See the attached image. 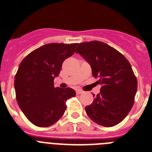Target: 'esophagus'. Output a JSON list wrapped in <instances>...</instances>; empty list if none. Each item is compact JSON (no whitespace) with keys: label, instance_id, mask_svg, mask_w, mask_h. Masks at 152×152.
Listing matches in <instances>:
<instances>
[{"label":"esophagus","instance_id":"34e87169","mask_svg":"<svg viewBox=\"0 0 152 152\" xmlns=\"http://www.w3.org/2000/svg\"><path fill=\"white\" fill-rule=\"evenodd\" d=\"M76 93H77V94H81L84 93V91H83L82 90H77V91H76Z\"/></svg>","mask_w":152,"mask_h":152}]
</instances>
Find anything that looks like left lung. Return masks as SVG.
<instances>
[{
    "mask_svg": "<svg viewBox=\"0 0 152 152\" xmlns=\"http://www.w3.org/2000/svg\"><path fill=\"white\" fill-rule=\"evenodd\" d=\"M76 53L91 64L93 76L101 84L100 94L85 107L88 116L105 127L121 123L133 106L138 85L130 63L116 49L100 41L79 43Z\"/></svg>",
    "mask_w": 152,
    "mask_h": 152,
    "instance_id": "1",
    "label": "left lung"
}]
</instances>
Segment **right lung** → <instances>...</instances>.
Segmentation results:
<instances>
[{
	"label": "right lung",
	"mask_w": 152,
	"mask_h": 152,
	"mask_svg": "<svg viewBox=\"0 0 152 152\" xmlns=\"http://www.w3.org/2000/svg\"><path fill=\"white\" fill-rule=\"evenodd\" d=\"M77 43H49L24 58L15 75L14 88L18 105L35 126L48 127L56 123L66 110L65 102L75 96L70 88L54 87L64 60L75 53Z\"/></svg>",
	"instance_id": "right-lung-1"
}]
</instances>
